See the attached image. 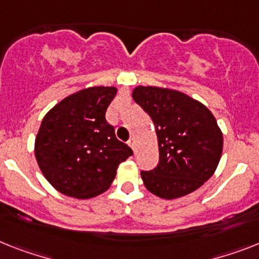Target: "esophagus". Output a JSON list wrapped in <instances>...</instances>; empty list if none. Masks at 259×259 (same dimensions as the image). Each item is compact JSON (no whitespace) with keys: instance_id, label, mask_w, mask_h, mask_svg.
I'll return each instance as SVG.
<instances>
[{"instance_id":"34e87169","label":"esophagus","mask_w":259,"mask_h":259,"mask_svg":"<svg viewBox=\"0 0 259 259\" xmlns=\"http://www.w3.org/2000/svg\"><path fill=\"white\" fill-rule=\"evenodd\" d=\"M129 146L132 147V149H133V151H136V147H137V142H136V140H134V138H132V140L129 141Z\"/></svg>"}]
</instances>
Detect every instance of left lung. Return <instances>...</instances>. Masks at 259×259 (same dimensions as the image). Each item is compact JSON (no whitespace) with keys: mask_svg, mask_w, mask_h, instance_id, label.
<instances>
[{"mask_svg":"<svg viewBox=\"0 0 259 259\" xmlns=\"http://www.w3.org/2000/svg\"><path fill=\"white\" fill-rule=\"evenodd\" d=\"M133 99L153 119L159 163L142 171L143 184L160 199L186 196L216 171L223 154V132L207 106L175 89L136 87Z\"/></svg>","mask_w":259,"mask_h":259,"instance_id":"obj_1","label":"left lung"}]
</instances>
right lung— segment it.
<instances>
[{
  "label": "right lung",
  "instance_id": "1",
  "mask_svg": "<svg viewBox=\"0 0 259 259\" xmlns=\"http://www.w3.org/2000/svg\"><path fill=\"white\" fill-rule=\"evenodd\" d=\"M116 87H89L47 112L35 137L38 166L56 191L92 199L110 187L119 163L133 151L116 138L105 112Z\"/></svg>",
  "mask_w": 259,
  "mask_h": 259
}]
</instances>
